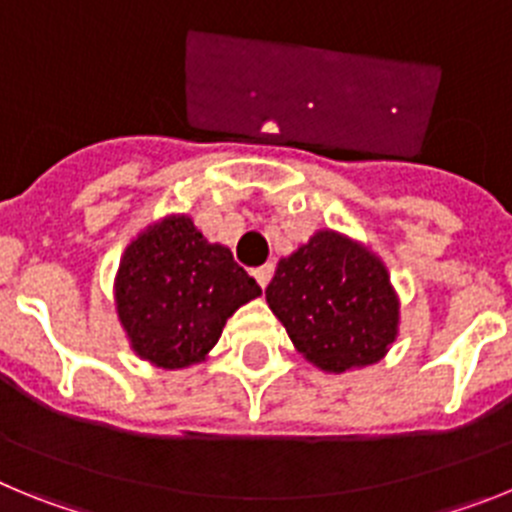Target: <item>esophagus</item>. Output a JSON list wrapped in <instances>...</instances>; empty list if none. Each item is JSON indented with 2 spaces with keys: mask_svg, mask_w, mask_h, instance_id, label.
Instances as JSON below:
<instances>
[{
  "mask_svg": "<svg viewBox=\"0 0 512 512\" xmlns=\"http://www.w3.org/2000/svg\"><path fill=\"white\" fill-rule=\"evenodd\" d=\"M253 279L259 282L261 289H266V284H269L271 279V266H259V269H253Z\"/></svg>",
  "mask_w": 512,
  "mask_h": 512,
  "instance_id": "esophagus-1",
  "label": "esophagus"
}]
</instances>
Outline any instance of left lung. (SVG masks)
I'll return each instance as SVG.
<instances>
[{
  "mask_svg": "<svg viewBox=\"0 0 512 512\" xmlns=\"http://www.w3.org/2000/svg\"><path fill=\"white\" fill-rule=\"evenodd\" d=\"M266 305L325 374L377 364L400 336V297L382 256L330 228L279 259Z\"/></svg>",
  "mask_w": 512,
  "mask_h": 512,
  "instance_id": "8db88e82",
  "label": "left lung"
}]
</instances>
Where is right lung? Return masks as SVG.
Instances as JSON below:
<instances>
[{"label":"right lung","instance_id":"obj_1","mask_svg":"<svg viewBox=\"0 0 512 512\" xmlns=\"http://www.w3.org/2000/svg\"><path fill=\"white\" fill-rule=\"evenodd\" d=\"M261 287L210 243L187 212H171L140 230L115 274V310L138 359L158 369H189L212 351L228 318Z\"/></svg>","mask_w":512,"mask_h":512}]
</instances>
